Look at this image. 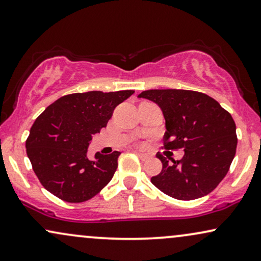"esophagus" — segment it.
<instances>
[{"instance_id": "1", "label": "esophagus", "mask_w": 261, "mask_h": 261, "mask_svg": "<svg viewBox=\"0 0 261 261\" xmlns=\"http://www.w3.org/2000/svg\"><path fill=\"white\" fill-rule=\"evenodd\" d=\"M134 152L137 153L138 155V157H139L140 160H143V161H145V160H147L150 157V155H147V153H144V152H140V151H134Z\"/></svg>"}]
</instances>
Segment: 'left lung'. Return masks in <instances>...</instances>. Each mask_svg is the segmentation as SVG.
Instances as JSON below:
<instances>
[{"instance_id":"1","label":"left lung","mask_w":261,"mask_h":261,"mask_svg":"<svg viewBox=\"0 0 261 261\" xmlns=\"http://www.w3.org/2000/svg\"><path fill=\"white\" fill-rule=\"evenodd\" d=\"M138 98L149 99L162 110L167 129L165 149H184L185 152L180 161L157 153L162 170L151 182L163 194L181 201L213 191L227 174L236 153L232 116L213 98L195 91L150 89Z\"/></svg>"}]
</instances>
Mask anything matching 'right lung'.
<instances>
[{
    "instance_id": "1",
    "label": "right lung",
    "mask_w": 261,
    "mask_h": 261,
    "mask_svg": "<svg viewBox=\"0 0 261 261\" xmlns=\"http://www.w3.org/2000/svg\"><path fill=\"white\" fill-rule=\"evenodd\" d=\"M134 91H92L64 95L36 118L27 153L43 188L70 203L94 197L110 182L121 152L88 159L93 134L106 127L115 108Z\"/></svg>"
}]
</instances>
